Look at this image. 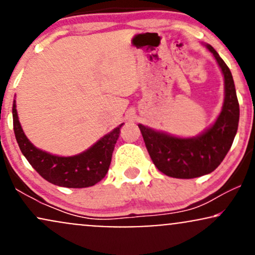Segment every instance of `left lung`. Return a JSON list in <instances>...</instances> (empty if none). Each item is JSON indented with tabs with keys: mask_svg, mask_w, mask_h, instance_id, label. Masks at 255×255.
<instances>
[{
	"mask_svg": "<svg viewBox=\"0 0 255 255\" xmlns=\"http://www.w3.org/2000/svg\"><path fill=\"white\" fill-rule=\"evenodd\" d=\"M224 77V102L213 125L192 137H180L137 125L152 162L159 171L175 178H194L210 174L223 162L239 127L240 107L230 69L218 52L206 44Z\"/></svg>",
	"mask_w": 255,
	"mask_h": 255,
	"instance_id": "1",
	"label": "left lung"
}]
</instances>
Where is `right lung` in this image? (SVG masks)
<instances>
[{
    "label": "right lung",
    "instance_id": "add662e5",
    "mask_svg": "<svg viewBox=\"0 0 255 255\" xmlns=\"http://www.w3.org/2000/svg\"><path fill=\"white\" fill-rule=\"evenodd\" d=\"M16 102H13V126L20 150L32 168L48 182L67 188H86L103 180L111 163L114 147L120 135L116 127L105 134L86 151L75 156L62 157L37 148L25 135L17 118Z\"/></svg>",
    "mask_w": 255,
    "mask_h": 255
}]
</instances>
